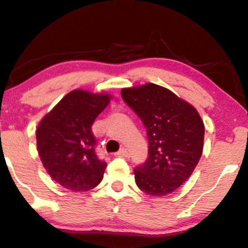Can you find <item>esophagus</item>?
<instances>
[{
  "instance_id": "esophagus-1",
  "label": "esophagus",
  "mask_w": 248,
  "mask_h": 248,
  "mask_svg": "<svg viewBox=\"0 0 248 248\" xmlns=\"http://www.w3.org/2000/svg\"><path fill=\"white\" fill-rule=\"evenodd\" d=\"M116 155H119V157H127V155H128V151H127L126 148L122 147L121 150L116 153Z\"/></svg>"
}]
</instances>
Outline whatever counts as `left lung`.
Returning a JSON list of instances; mask_svg holds the SVG:
<instances>
[{
    "mask_svg": "<svg viewBox=\"0 0 248 248\" xmlns=\"http://www.w3.org/2000/svg\"><path fill=\"white\" fill-rule=\"evenodd\" d=\"M122 100L146 128L148 157L134 169L141 191L165 196L191 176L203 151L204 124L191 104L153 83L122 89Z\"/></svg>",
    "mask_w": 248,
    "mask_h": 248,
    "instance_id": "1",
    "label": "left lung"
}]
</instances>
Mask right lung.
<instances>
[{"instance_id": "1", "label": "right lung", "mask_w": 248, "mask_h": 248, "mask_svg": "<svg viewBox=\"0 0 248 248\" xmlns=\"http://www.w3.org/2000/svg\"><path fill=\"white\" fill-rule=\"evenodd\" d=\"M108 103L106 93L74 90L39 124V155L51 178L65 189L88 191L102 181L107 163L98 158L91 126Z\"/></svg>"}]
</instances>
